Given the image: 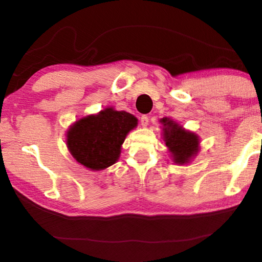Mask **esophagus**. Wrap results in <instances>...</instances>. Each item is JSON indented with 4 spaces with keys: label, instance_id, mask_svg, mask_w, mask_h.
<instances>
[{
    "label": "esophagus",
    "instance_id": "esophagus-1",
    "mask_svg": "<svg viewBox=\"0 0 262 262\" xmlns=\"http://www.w3.org/2000/svg\"><path fill=\"white\" fill-rule=\"evenodd\" d=\"M139 121H141L142 126L145 127V126H148V124H149V118H148V116H142Z\"/></svg>",
    "mask_w": 262,
    "mask_h": 262
}]
</instances>
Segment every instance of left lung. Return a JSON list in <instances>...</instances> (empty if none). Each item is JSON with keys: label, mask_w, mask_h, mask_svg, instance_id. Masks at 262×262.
<instances>
[{"label": "left lung", "mask_w": 262, "mask_h": 262, "mask_svg": "<svg viewBox=\"0 0 262 262\" xmlns=\"http://www.w3.org/2000/svg\"><path fill=\"white\" fill-rule=\"evenodd\" d=\"M162 136L171 161L182 166L188 164L200 150V138L194 132L186 128L170 118H162Z\"/></svg>", "instance_id": "1"}]
</instances>
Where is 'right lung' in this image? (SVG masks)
<instances>
[{"label":"right lung","mask_w":262,"mask_h":262,"mask_svg":"<svg viewBox=\"0 0 262 262\" xmlns=\"http://www.w3.org/2000/svg\"><path fill=\"white\" fill-rule=\"evenodd\" d=\"M137 125L134 114L107 106L70 125L66 135L68 150L87 169L103 170L119 160L125 138Z\"/></svg>","instance_id":"right-lung-1"}]
</instances>
